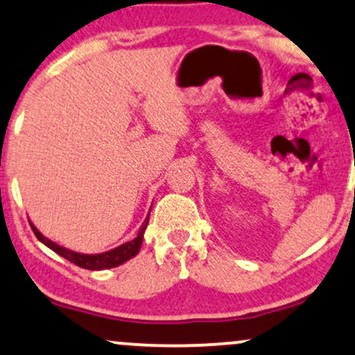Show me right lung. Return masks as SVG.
I'll use <instances>...</instances> for the list:
<instances>
[{
    "instance_id": "obj_1",
    "label": "right lung",
    "mask_w": 355,
    "mask_h": 355,
    "mask_svg": "<svg viewBox=\"0 0 355 355\" xmlns=\"http://www.w3.org/2000/svg\"><path fill=\"white\" fill-rule=\"evenodd\" d=\"M147 225H148V216H147V218H145L144 225L140 226L139 234H137L134 240L123 243V245L114 248V250L105 251V253H99V254L76 253V251L67 250V248H64L61 245H58V243L51 241L49 238H46L44 234H42L40 230H37L33 223H31V228H33L34 234H36L37 240H40L42 245L48 246L49 250H53L54 253H58L59 256H62V258L69 259L71 263L78 264L79 268H84V270L101 271V270H109V268L121 266V264H123L125 261H129L130 258H134V256L140 251V246H142L144 233H145V228H147Z\"/></svg>"
}]
</instances>
